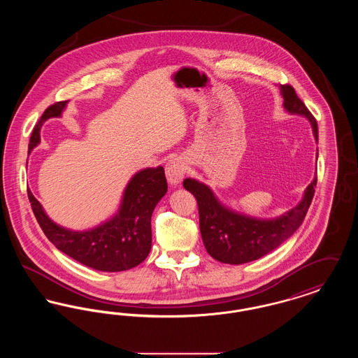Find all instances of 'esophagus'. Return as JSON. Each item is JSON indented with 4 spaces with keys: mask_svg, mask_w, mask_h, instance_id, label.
<instances>
[{
    "mask_svg": "<svg viewBox=\"0 0 358 358\" xmlns=\"http://www.w3.org/2000/svg\"><path fill=\"white\" fill-rule=\"evenodd\" d=\"M165 171H166V178H168L169 184L171 185H178L182 181L184 176H185L187 162L181 157H174L166 164Z\"/></svg>",
    "mask_w": 358,
    "mask_h": 358,
    "instance_id": "34e87169",
    "label": "esophagus"
}]
</instances>
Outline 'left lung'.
<instances>
[{
	"instance_id": "8db88e82",
	"label": "left lung",
	"mask_w": 358,
	"mask_h": 358,
	"mask_svg": "<svg viewBox=\"0 0 358 358\" xmlns=\"http://www.w3.org/2000/svg\"><path fill=\"white\" fill-rule=\"evenodd\" d=\"M283 107L291 115L305 117L318 142L317 120L307 110L295 90L280 85ZM317 187V176L305 189L302 200L283 215L273 219H257L243 215L222 204L213 190L194 178H185L184 187L199 205L200 232L208 254L227 264H243L270 254L301 227Z\"/></svg>"
}]
</instances>
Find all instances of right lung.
<instances>
[{
    "label": "right lung",
    "instance_id": "right-lung-1",
    "mask_svg": "<svg viewBox=\"0 0 358 358\" xmlns=\"http://www.w3.org/2000/svg\"><path fill=\"white\" fill-rule=\"evenodd\" d=\"M67 103H55L44 111L31 136L28 153L40 143L44 122L60 118ZM166 192L168 182L162 166L136 171L123 190L118 210L106 222L85 231H73L56 224L31 190L28 197L36 220L57 250L94 270L120 273L136 267L149 255L152 215Z\"/></svg>",
    "mask_w": 358,
    "mask_h": 358
}]
</instances>
